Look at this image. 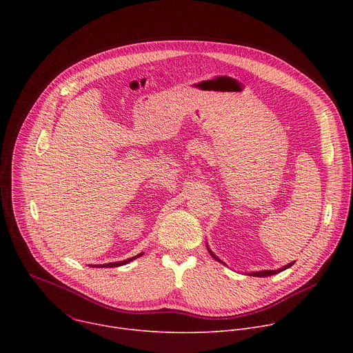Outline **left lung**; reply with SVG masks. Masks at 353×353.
Wrapping results in <instances>:
<instances>
[{
  "instance_id": "8db88e82",
  "label": "left lung",
  "mask_w": 353,
  "mask_h": 353,
  "mask_svg": "<svg viewBox=\"0 0 353 353\" xmlns=\"http://www.w3.org/2000/svg\"><path fill=\"white\" fill-rule=\"evenodd\" d=\"M207 248H208V253L218 261V263H222L223 265H226L219 257H216L214 253H212V250L210 248V245L207 244ZM294 264V261L293 263H289V264H286V265H283L282 268H278V270H264V271H256V272H248V274H245V275H250V276H260V278H264V276H271V275H275V274H279V272H282V271H285V270H288V268H290L292 265Z\"/></svg>"
}]
</instances>
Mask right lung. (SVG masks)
Returning a JSON list of instances; mask_svg holds the SVG:
<instances>
[{"instance_id":"1","label":"right lung","mask_w":353,"mask_h":353,"mask_svg":"<svg viewBox=\"0 0 353 353\" xmlns=\"http://www.w3.org/2000/svg\"><path fill=\"white\" fill-rule=\"evenodd\" d=\"M142 254H143V253L137 254V256H134V257H131V259H127V260H123V261H116V263H109V264H97V265H90V267H93V268H112V267H121V265H125V264L131 263L132 260H135V259L141 257Z\"/></svg>"}]
</instances>
